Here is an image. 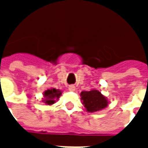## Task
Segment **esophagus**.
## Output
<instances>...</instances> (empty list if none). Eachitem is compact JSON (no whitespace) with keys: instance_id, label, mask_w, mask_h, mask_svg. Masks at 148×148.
Masks as SVG:
<instances>
[{"instance_id":"obj_1","label":"esophagus","mask_w":148,"mask_h":148,"mask_svg":"<svg viewBox=\"0 0 148 148\" xmlns=\"http://www.w3.org/2000/svg\"><path fill=\"white\" fill-rule=\"evenodd\" d=\"M68 89H69V90H70V91H74V90H76V88H75V86H73V85H71V86H70Z\"/></svg>"}]
</instances>
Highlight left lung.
<instances>
[{
	"instance_id": "1",
	"label": "left lung",
	"mask_w": 148,
	"mask_h": 148,
	"mask_svg": "<svg viewBox=\"0 0 148 148\" xmlns=\"http://www.w3.org/2000/svg\"><path fill=\"white\" fill-rule=\"evenodd\" d=\"M81 100L86 111L93 112L106 109L109 101L106 97L97 90L82 91L81 93Z\"/></svg>"
}]
</instances>
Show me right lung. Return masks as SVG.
<instances>
[{
  "mask_svg": "<svg viewBox=\"0 0 148 148\" xmlns=\"http://www.w3.org/2000/svg\"><path fill=\"white\" fill-rule=\"evenodd\" d=\"M62 91L59 90H56L55 88L48 89L45 90L43 92V100L42 102L45 103L46 105H53L55 101L59 98V97L61 96Z\"/></svg>",
  "mask_w": 148,
  "mask_h": 148,
  "instance_id": "right-lung-1",
  "label": "right lung"
}]
</instances>
